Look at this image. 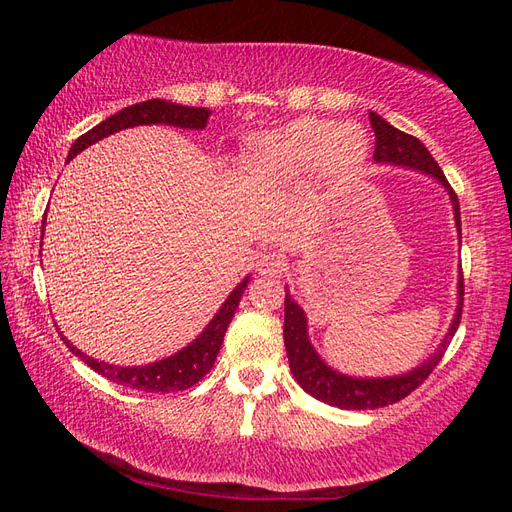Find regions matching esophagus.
I'll return each mask as SVG.
<instances>
[{
  "label": "esophagus",
  "mask_w": 512,
  "mask_h": 512,
  "mask_svg": "<svg viewBox=\"0 0 512 512\" xmlns=\"http://www.w3.org/2000/svg\"><path fill=\"white\" fill-rule=\"evenodd\" d=\"M288 262H286V255L281 253V250H268L262 257H259L257 262V270L266 277H277V275H284Z\"/></svg>",
  "instance_id": "34e87169"
}]
</instances>
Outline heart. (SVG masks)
<instances>
[{
  "mask_svg": "<svg viewBox=\"0 0 512 512\" xmlns=\"http://www.w3.org/2000/svg\"><path fill=\"white\" fill-rule=\"evenodd\" d=\"M367 149V134L358 125L299 118L257 136L246 151V169L270 187L297 182L312 171L323 178H347L361 169Z\"/></svg>",
  "mask_w": 512,
  "mask_h": 512,
  "instance_id": "heart-1",
  "label": "heart"
}]
</instances>
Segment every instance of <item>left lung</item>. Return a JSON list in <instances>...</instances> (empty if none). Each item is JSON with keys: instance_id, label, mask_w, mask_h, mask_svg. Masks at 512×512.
<instances>
[{"instance_id": "obj_1", "label": "left lung", "mask_w": 512, "mask_h": 512, "mask_svg": "<svg viewBox=\"0 0 512 512\" xmlns=\"http://www.w3.org/2000/svg\"><path fill=\"white\" fill-rule=\"evenodd\" d=\"M369 123H372L374 136H376V147H374V160L383 162V165H396V167H407L427 173V176L436 178L444 189L449 191V198L453 202V213H455V226H458V233L462 239V222H460V202L458 195L451 189V184L444 178L442 169L438 162L433 160L429 149L424 147L416 136L400 132L394 125H389L383 116L376 112H369ZM462 303H464V281H462V270H460V281H458V310H455V317L451 328L444 336L440 347L433 352L427 361L420 367L411 369L407 374L400 376H387V378H354L345 376L341 372H334L328 363L321 361V356L314 350L310 339H308V321L306 312L299 308V303L288 295L286 288V301H284V343L288 352V363L292 369V376H295L297 383L321 402H328L332 407L339 409H378L394 405V402L409 396L413 389H418L424 380L429 378L433 369L438 367L442 361L444 352L453 339L455 330H458L460 319H462Z\"/></svg>"}]
</instances>
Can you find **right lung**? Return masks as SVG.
Here are the masks:
<instances>
[{
    "label": "right lung",
    "instance_id": "obj_1",
    "mask_svg": "<svg viewBox=\"0 0 512 512\" xmlns=\"http://www.w3.org/2000/svg\"><path fill=\"white\" fill-rule=\"evenodd\" d=\"M209 114L211 112L206 110V107H187V105H176L162 99H151V101L129 105L118 114L105 118L103 123L92 127L90 132H85L83 136L76 138L74 145L70 147L68 160H72L76 154H81L85 147L99 143L101 138L112 136L127 127L165 123V125L182 127V129H204L206 121H209ZM43 226H46V215H43ZM246 286H248V277L242 281V284L235 286V290L228 295V299L222 303V308L217 310L213 321L206 325L198 339L189 343L178 354L162 358V361H156L151 365L118 367L105 361H96V358L76 350V347L65 339L63 334L61 339L70 347V352L74 356H79L81 361L88 367H92L96 374L105 376L116 385L132 387L138 391H154V394H169V391L189 389L211 372L217 352H220L222 347L228 323H231L235 317V310L239 306V299H242Z\"/></svg>",
    "mask_w": 512,
    "mask_h": 512
}]
</instances>
